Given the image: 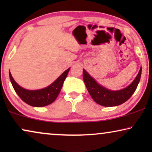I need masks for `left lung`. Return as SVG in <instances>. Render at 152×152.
<instances>
[{
	"instance_id": "8db88e82",
	"label": "left lung",
	"mask_w": 152,
	"mask_h": 152,
	"mask_svg": "<svg viewBox=\"0 0 152 152\" xmlns=\"http://www.w3.org/2000/svg\"><path fill=\"white\" fill-rule=\"evenodd\" d=\"M141 71L142 68H140L138 75L129 86L116 91H110L99 85L84 69L83 70V80L89 94L95 102L104 107H115L125 102L134 94L140 82Z\"/></svg>"
}]
</instances>
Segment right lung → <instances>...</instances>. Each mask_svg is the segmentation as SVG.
Wrapping results in <instances>:
<instances>
[{"mask_svg":"<svg viewBox=\"0 0 152 152\" xmlns=\"http://www.w3.org/2000/svg\"><path fill=\"white\" fill-rule=\"evenodd\" d=\"M69 70L70 68H68L66 71H64L49 86L41 90L36 91L24 89L14 81L10 72H9V75L14 91L24 102L32 107H41L50 104L55 100L60 93L64 80L67 77Z\"/></svg>","mask_w":152,"mask_h":152,"instance_id":"obj_1","label":"right lung"}]
</instances>
